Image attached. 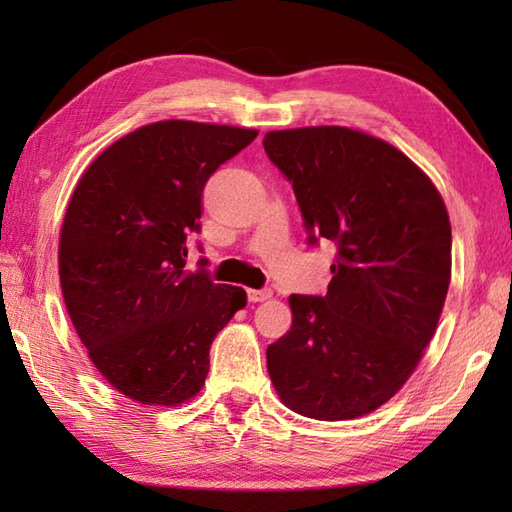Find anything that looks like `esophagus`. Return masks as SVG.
<instances>
[{
	"instance_id": "1",
	"label": "esophagus",
	"mask_w": 512,
	"mask_h": 512,
	"mask_svg": "<svg viewBox=\"0 0 512 512\" xmlns=\"http://www.w3.org/2000/svg\"><path fill=\"white\" fill-rule=\"evenodd\" d=\"M273 297V290L270 288H262V290H248V301L259 303V301H266Z\"/></svg>"
}]
</instances>
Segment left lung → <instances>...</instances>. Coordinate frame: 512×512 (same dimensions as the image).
<instances>
[{
    "label": "left lung",
    "mask_w": 512,
    "mask_h": 512,
    "mask_svg": "<svg viewBox=\"0 0 512 512\" xmlns=\"http://www.w3.org/2000/svg\"><path fill=\"white\" fill-rule=\"evenodd\" d=\"M308 242L336 246L325 297L292 295V328L268 374L292 411L352 420L407 383L438 328L451 281V224L438 189L389 143L347 127L268 132Z\"/></svg>",
    "instance_id": "8db88e82"
}]
</instances>
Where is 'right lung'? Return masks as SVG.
<instances>
[{
  "instance_id": "obj_1",
  "label": "right lung",
  "mask_w": 512,
  "mask_h": 512,
  "mask_svg": "<svg viewBox=\"0 0 512 512\" xmlns=\"http://www.w3.org/2000/svg\"><path fill=\"white\" fill-rule=\"evenodd\" d=\"M255 129L151 123L116 140L76 184L59 277L76 334L107 383L143 405H180L209 374V350L246 306L237 286L187 270L202 191ZM202 250V246L198 244Z\"/></svg>"
}]
</instances>
